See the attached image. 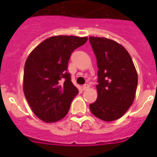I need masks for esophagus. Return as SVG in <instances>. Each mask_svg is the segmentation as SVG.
Returning a JSON list of instances; mask_svg holds the SVG:
<instances>
[{
  "mask_svg": "<svg viewBox=\"0 0 157 157\" xmlns=\"http://www.w3.org/2000/svg\"><path fill=\"white\" fill-rule=\"evenodd\" d=\"M82 88H83V90H86L90 88V86H89L88 84H84L83 86H82Z\"/></svg>",
  "mask_w": 157,
  "mask_h": 157,
  "instance_id": "esophagus-1",
  "label": "esophagus"
}]
</instances>
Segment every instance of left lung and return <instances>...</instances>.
I'll return each instance as SVG.
<instances>
[{
	"label": "left lung",
	"instance_id": "8db88e82",
	"mask_svg": "<svg viewBox=\"0 0 157 157\" xmlns=\"http://www.w3.org/2000/svg\"><path fill=\"white\" fill-rule=\"evenodd\" d=\"M96 57L98 96L90 104L92 113L112 121L123 116L135 97L137 74L131 57L124 47L106 38H89Z\"/></svg>",
	"mask_w": 157,
	"mask_h": 157
}]
</instances>
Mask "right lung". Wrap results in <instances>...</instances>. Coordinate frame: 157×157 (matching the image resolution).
I'll return each instance as SVG.
<instances>
[{
  "label": "right lung",
  "instance_id": "right-lung-1",
  "mask_svg": "<svg viewBox=\"0 0 157 157\" xmlns=\"http://www.w3.org/2000/svg\"><path fill=\"white\" fill-rule=\"evenodd\" d=\"M86 41L87 37L52 36L41 42L28 56L23 92L33 112L43 121L55 122L64 118L78 94L67 65L71 53Z\"/></svg>",
  "mask_w": 157,
  "mask_h": 157
}]
</instances>
